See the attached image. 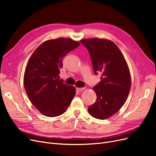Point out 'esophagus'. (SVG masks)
I'll return each mask as SVG.
<instances>
[{
    "label": "esophagus",
    "instance_id": "obj_1",
    "mask_svg": "<svg viewBox=\"0 0 156 156\" xmlns=\"http://www.w3.org/2000/svg\"><path fill=\"white\" fill-rule=\"evenodd\" d=\"M84 90V88H79V87L77 88V90L79 92H81V91Z\"/></svg>",
    "mask_w": 156,
    "mask_h": 156
}]
</instances>
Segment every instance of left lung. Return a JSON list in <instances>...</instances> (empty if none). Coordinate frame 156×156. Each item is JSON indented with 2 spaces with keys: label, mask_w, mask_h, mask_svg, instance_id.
Listing matches in <instances>:
<instances>
[{
  "label": "left lung",
  "mask_w": 156,
  "mask_h": 156,
  "mask_svg": "<svg viewBox=\"0 0 156 156\" xmlns=\"http://www.w3.org/2000/svg\"><path fill=\"white\" fill-rule=\"evenodd\" d=\"M90 55L94 72L101 73V81L93 88L97 100L88 107V112L98 119L105 120L124 105L131 88L128 65L117 45L109 40H81Z\"/></svg>",
  "instance_id": "1"
}]
</instances>
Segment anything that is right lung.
Returning <instances> with one entry per match:
<instances>
[{
  "label": "right lung",
  "instance_id": "obj_1",
  "mask_svg": "<svg viewBox=\"0 0 156 156\" xmlns=\"http://www.w3.org/2000/svg\"><path fill=\"white\" fill-rule=\"evenodd\" d=\"M80 45L78 41L59 37L41 44L30 57L23 84L29 100L42 115L58 116L66 111L75 88L58 79L62 58Z\"/></svg>",
  "mask_w": 156,
  "mask_h": 156
}]
</instances>
